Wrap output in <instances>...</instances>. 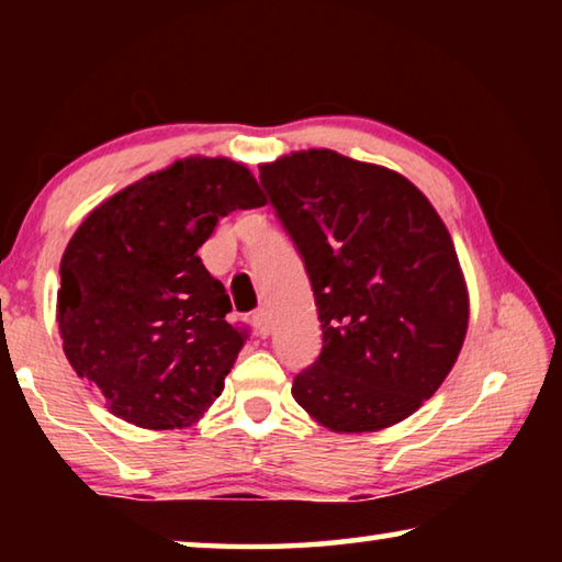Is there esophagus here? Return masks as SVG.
I'll return each instance as SVG.
<instances>
[{
  "label": "esophagus",
  "instance_id": "1",
  "mask_svg": "<svg viewBox=\"0 0 562 562\" xmlns=\"http://www.w3.org/2000/svg\"><path fill=\"white\" fill-rule=\"evenodd\" d=\"M252 325H255V331H258L260 337H268L270 331H272V317H270V312L265 310V307H260V310L252 315Z\"/></svg>",
  "mask_w": 562,
  "mask_h": 562
}]
</instances>
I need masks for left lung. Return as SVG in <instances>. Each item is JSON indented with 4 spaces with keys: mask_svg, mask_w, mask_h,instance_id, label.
I'll list each match as a JSON object with an SVG mask.
<instances>
[{
    "mask_svg": "<svg viewBox=\"0 0 562 562\" xmlns=\"http://www.w3.org/2000/svg\"><path fill=\"white\" fill-rule=\"evenodd\" d=\"M307 268L322 355L292 396L335 434L382 431L436 394L469 329V288L443 221L412 180L329 148L260 164Z\"/></svg>",
    "mask_w": 562,
    "mask_h": 562,
    "instance_id": "obj_1",
    "label": "left lung"
}]
</instances>
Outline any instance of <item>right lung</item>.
<instances>
[{
    "label": "right lung",
    "mask_w": 562,
    "mask_h": 562,
    "mask_svg": "<svg viewBox=\"0 0 562 562\" xmlns=\"http://www.w3.org/2000/svg\"><path fill=\"white\" fill-rule=\"evenodd\" d=\"M265 205L231 158L188 156L83 217L61 258L56 322L74 372L140 429L193 426L221 396L245 335L198 258L221 217Z\"/></svg>",
    "instance_id": "obj_1"
}]
</instances>
